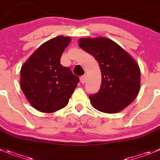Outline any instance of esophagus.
Segmentation results:
<instances>
[{
	"label": "esophagus",
	"instance_id": "esophagus-1",
	"mask_svg": "<svg viewBox=\"0 0 160 160\" xmlns=\"http://www.w3.org/2000/svg\"><path fill=\"white\" fill-rule=\"evenodd\" d=\"M80 82H81L82 83H84L85 81H86V76H82V77H80Z\"/></svg>",
	"mask_w": 160,
	"mask_h": 160
}]
</instances>
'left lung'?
<instances>
[{
    "instance_id": "8db88e82",
    "label": "left lung",
    "mask_w": 160,
    "mask_h": 160,
    "mask_svg": "<svg viewBox=\"0 0 160 160\" xmlns=\"http://www.w3.org/2000/svg\"><path fill=\"white\" fill-rule=\"evenodd\" d=\"M80 48L95 58L101 70L99 91L89 96L97 110L116 114L127 107L137 96L141 87V70L134 58L118 43L104 37L83 38Z\"/></svg>"
}]
</instances>
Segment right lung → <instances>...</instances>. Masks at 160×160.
I'll return each instance as SVG.
<instances>
[{"label":"right lung","mask_w":160,"mask_h":160,"mask_svg":"<svg viewBox=\"0 0 160 160\" xmlns=\"http://www.w3.org/2000/svg\"><path fill=\"white\" fill-rule=\"evenodd\" d=\"M70 37L58 36L42 44L21 67L20 87L37 110L53 113L66 107L79 82L71 70L61 65Z\"/></svg>","instance_id":"right-lung-1"}]
</instances>
